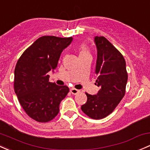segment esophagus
<instances>
[{
	"instance_id": "esophagus-1",
	"label": "esophagus",
	"mask_w": 150,
	"mask_h": 150,
	"mask_svg": "<svg viewBox=\"0 0 150 150\" xmlns=\"http://www.w3.org/2000/svg\"><path fill=\"white\" fill-rule=\"evenodd\" d=\"M70 92H71V93L73 94V95H76V94L79 93H80V90L75 89V88H71V89H70Z\"/></svg>"
}]
</instances>
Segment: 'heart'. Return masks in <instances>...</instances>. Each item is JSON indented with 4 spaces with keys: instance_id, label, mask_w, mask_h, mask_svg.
Segmentation results:
<instances>
[{
    "instance_id": "heart-1",
    "label": "heart",
    "mask_w": 150,
    "mask_h": 150,
    "mask_svg": "<svg viewBox=\"0 0 150 150\" xmlns=\"http://www.w3.org/2000/svg\"><path fill=\"white\" fill-rule=\"evenodd\" d=\"M78 52H79V56L90 54L89 48L86 44H81L78 47Z\"/></svg>"
}]
</instances>
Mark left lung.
Returning <instances> with one entry per match:
<instances>
[{"label": "left lung", "mask_w": 150, "mask_h": 150, "mask_svg": "<svg viewBox=\"0 0 150 150\" xmlns=\"http://www.w3.org/2000/svg\"><path fill=\"white\" fill-rule=\"evenodd\" d=\"M97 47L96 85L100 87L97 95L87 96L81 106L85 114L93 119H101L114 111L126 93L128 74L123 55L104 37H96Z\"/></svg>", "instance_id": "1"}]
</instances>
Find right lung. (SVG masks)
<instances>
[{"label": "right lung", "mask_w": 150, "mask_h": 150, "mask_svg": "<svg viewBox=\"0 0 150 150\" xmlns=\"http://www.w3.org/2000/svg\"><path fill=\"white\" fill-rule=\"evenodd\" d=\"M72 37L43 36L28 47L16 65L14 91L26 114L41 123L52 120L69 88L49 82L48 72L57 66L61 53Z\"/></svg>", "instance_id": "add662e5"}]
</instances>
